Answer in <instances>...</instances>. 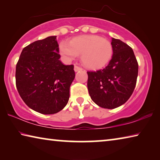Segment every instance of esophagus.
I'll return each mask as SVG.
<instances>
[{"instance_id": "esophagus-1", "label": "esophagus", "mask_w": 160, "mask_h": 160, "mask_svg": "<svg viewBox=\"0 0 160 160\" xmlns=\"http://www.w3.org/2000/svg\"><path fill=\"white\" fill-rule=\"evenodd\" d=\"M82 70V68L78 67V66H74V70H75V72L80 71V70Z\"/></svg>"}]
</instances>
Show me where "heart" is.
<instances>
[{
	"mask_svg": "<svg viewBox=\"0 0 160 160\" xmlns=\"http://www.w3.org/2000/svg\"><path fill=\"white\" fill-rule=\"evenodd\" d=\"M59 50L68 60L82 54L83 65L91 70H99L106 66L113 55L111 42L97 35H81L74 37L70 43L62 42Z\"/></svg>",
	"mask_w": 160,
	"mask_h": 160,
	"instance_id": "obj_1",
	"label": "heart"
}]
</instances>
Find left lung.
Listing matches in <instances>:
<instances>
[{
    "mask_svg": "<svg viewBox=\"0 0 160 160\" xmlns=\"http://www.w3.org/2000/svg\"><path fill=\"white\" fill-rule=\"evenodd\" d=\"M113 56L105 68L88 72V88L92 101L104 109H115L127 102L136 85L138 64L126 43L112 38Z\"/></svg>",
    "mask_w": 160,
    "mask_h": 160,
    "instance_id": "8db88e82",
    "label": "left lung"
}]
</instances>
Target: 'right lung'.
Here are the masks:
<instances>
[{"mask_svg": "<svg viewBox=\"0 0 160 160\" xmlns=\"http://www.w3.org/2000/svg\"><path fill=\"white\" fill-rule=\"evenodd\" d=\"M56 36L25 47L16 66V87L24 102L37 112L53 114L66 106L75 74L61 58Z\"/></svg>", "mask_w": 160, "mask_h": 160, "instance_id": "1", "label": "right lung"}]
</instances>
